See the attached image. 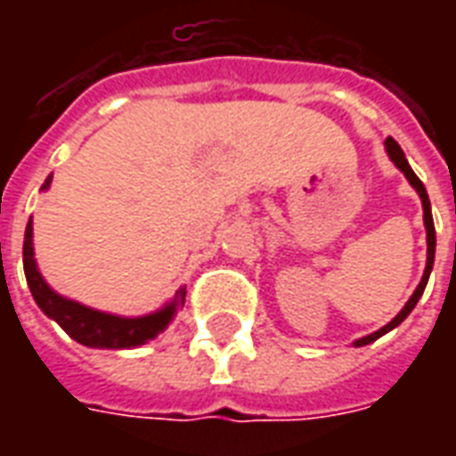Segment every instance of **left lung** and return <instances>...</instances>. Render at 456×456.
<instances>
[{"label": "left lung", "mask_w": 456, "mask_h": 456, "mask_svg": "<svg viewBox=\"0 0 456 456\" xmlns=\"http://www.w3.org/2000/svg\"><path fill=\"white\" fill-rule=\"evenodd\" d=\"M386 151H388V156H391V160L398 166V170H403V175L408 178V183H411L412 188L418 190V195H420L422 200V219H425V232H428V264H425V273H422V281L418 283V288H415V293L411 296V300L403 305V310L398 313V315L393 317L391 322L386 327H381L379 332H373V335H366L362 337V339H356L354 342V346H363V344H371L376 342L379 337H383L386 332H391L393 327H398L405 320V317L411 315L412 307L418 305V300H420L422 290H425V286H428V278H430V271H432V264H435V222H432V209H430V198H428V190H425V185L420 183V178L412 173V168L408 166V160H405V153H403V149L398 146V141L395 139H386Z\"/></svg>", "instance_id": "8db88e82"}]
</instances>
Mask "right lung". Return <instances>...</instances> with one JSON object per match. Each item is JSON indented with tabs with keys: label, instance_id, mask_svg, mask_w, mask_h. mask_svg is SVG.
<instances>
[{
	"label": "right lung",
	"instance_id": "1",
	"mask_svg": "<svg viewBox=\"0 0 456 456\" xmlns=\"http://www.w3.org/2000/svg\"><path fill=\"white\" fill-rule=\"evenodd\" d=\"M51 180H53V175L45 178L41 190L51 188ZM24 273L36 305L63 327L75 342L94 346V349H131V346L146 344L153 337H159L173 322V317L180 307L185 305V288H178L173 300L166 307H160L159 313H151V315L143 317L110 315V313H100V310H93L83 303L58 296L53 288L45 283L41 271L36 266L34 222L31 219L26 224L24 234Z\"/></svg>",
	"mask_w": 456,
	"mask_h": 456
}]
</instances>
